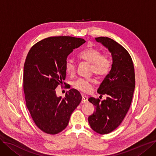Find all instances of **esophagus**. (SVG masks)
I'll list each match as a JSON object with an SVG mask.
<instances>
[{"instance_id": "1", "label": "esophagus", "mask_w": 156, "mask_h": 156, "mask_svg": "<svg viewBox=\"0 0 156 156\" xmlns=\"http://www.w3.org/2000/svg\"><path fill=\"white\" fill-rule=\"evenodd\" d=\"M88 101V97L86 96V95H84V94H82V103H85L87 102Z\"/></svg>"}]
</instances>
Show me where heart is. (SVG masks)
<instances>
[{"label":"heart","instance_id":"1","mask_svg":"<svg viewBox=\"0 0 156 156\" xmlns=\"http://www.w3.org/2000/svg\"><path fill=\"white\" fill-rule=\"evenodd\" d=\"M80 59L91 63L90 72L98 76H105L110 73L112 62L111 56L107 54H102L100 49L94 47L87 48L82 51L78 55ZM76 66L73 59L67 58L65 62V69L67 74L73 76L76 73ZM95 80L90 78H78L73 82L75 89L84 93H89L93 89Z\"/></svg>","mask_w":156,"mask_h":156}]
</instances>
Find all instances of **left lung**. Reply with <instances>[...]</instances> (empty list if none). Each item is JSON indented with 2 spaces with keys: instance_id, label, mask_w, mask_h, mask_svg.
<instances>
[{
  "instance_id": "obj_1",
  "label": "left lung",
  "mask_w": 156,
  "mask_h": 156,
  "mask_svg": "<svg viewBox=\"0 0 156 156\" xmlns=\"http://www.w3.org/2000/svg\"><path fill=\"white\" fill-rule=\"evenodd\" d=\"M108 48L112 56V69L98 89L107 99L90 97L89 101L95 106L94 113L88 121L97 133L107 134L122 123L130 107L135 88V73L132 58L122 45L104 37L95 38Z\"/></svg>"
}]
</instances>
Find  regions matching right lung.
<instances>
[{
	"mask_svg": "<svg viewBox=\"0 0 156 156\" xmlns=\"http://www.w3.org/2000/svg\"><path fill=\"white\" fill-rule=\"evenodd\" d=\"M85 42L83 38L67 36L45 38L33 45L26 56L23 74L26 106L34 123L46 134L64 130L82 101L76 89L62 98L57 97L55 89L65 84L68 55Z\"/></svg>",
	"mask_w": 156,
	"mask_h": 156,
	"instance_id": "add662e5",
	"label": "right lung"
}]
</instances>
